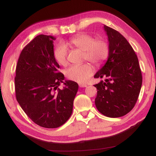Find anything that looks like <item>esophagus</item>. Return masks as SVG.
<instances>
[{
  "instance_id": "1",
  "label": "esophagus",
  "mask_w": 156,
  "mask_h": 156,
  "mask_svg": "<svg viewBox=\"0 0 156 156\" xmlns=\"http://www.w3.org/2000/svg\"><path fill=\"white\" fill-rule=\"evenodd\" d=\"M86 86H87V85L84 84V83H80V87L81 88H84V87H86Z\"/></svg>"
}]
</instances>
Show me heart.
I'll return each instance as SVG.
<instances>
[{
	"mask_svg": "<svg viewBox=\"0 0 156 156\" xmlns=\"http://www.w3.org/2000/svg\"><path fill=\"white\" fill-rule=\"evenodd\" d=\"M71 48L83 51V59L88 60L95 66H100L108 58L109 45L103 38L95 39L88 33H80L71 37L67 42ZM68 48L63 43H60L55 48L54 58L61 66L67 64ZM66 76L69 80L78 83H85L93 74V68L89 63L73 65L67 69Z\"/></svg>",
	"mask_w": 156,
	"mask_h": 156,
	"instance_id": "1",
	"label": "heart"
}]
</instances>
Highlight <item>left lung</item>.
Here are the masks:
<instances>
[{"mask_svg":"<svg viewBox=\"0 0 156 156\" xmlns=\"http://www.w3.org/2000/svg\"><path fill=\"white\" fill-rule=\"evenodd\" d=\"M104 30L108 37L109 54L94 76L105 79L94 85L98 90L95 104L103 115L117 118L135 107L142 87V72L137 56L126 38L105 25Z\"/></svg>","mask_w":156,"mask_h":156,"instance_id":"8db88e82","label":"left lung"}]
</instances>
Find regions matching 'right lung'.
Here are the masks:
<instances>
[{
	"label": "right lung",
	"mask_w": 156,
	"mask_h": 156,
	"mask_svg": "<svg viewBox=\"0 0 156 156\" xmlns=\"http://www.w3.org/2000/svg\"><path fill=\"white\" fill-rule=\"evenodd\" d=\"M51 35H40L23 48L16 67V98L27 116L38 126L56 128L66 123L73 109L79 86L58 72ZM61 83L65 86L58 88Z\"/></svg>",
	"instance_id": "right-lung-1"
}]
</instances>
